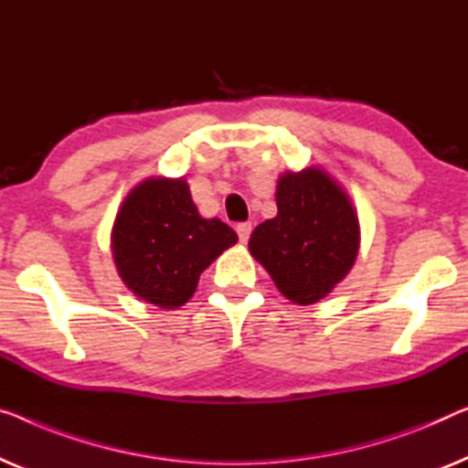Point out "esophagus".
<instances>
[{"instance_id":"esophagus-1","label":"esophagus","mask_w":468,"mask_h":468,"mask_svg":"<svg viewBox=\"0 0 468 468\" xmlns=\"http://www.w3.org/2000/svg\"><path fill=\"white\" fill-rule=\"evenodd\" d=\"M237 235H239V241L246 243L250 239V233H252V222H239V225L235 227Z\"/></svg>"}]
</instances>
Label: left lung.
Segmentation results:
<instances>
[{
    "instance_id": "obj_1",
    "label": "left lung",
    "mask_w": 468,
    "mask_h": 468,
    "mask_svg": "<svg viewBox=\"0 0 468 468\" xmlns=\"http://www.w3.org/2000/svg\"><path fill=\"white\" fill-rule=\"evenodd\" d=\"M275 199L277 216L254 229L250 252L288 301H322L357 256L359 225L351 201L317 167L283 174Z\"/></svg>"
}]
</instances>
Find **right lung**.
Returning a JSON list of instances; mask_svg holds the SVG:
<instances>
[{"label": "right lung", "mask_w": 468, "mask_h": 468, "mask_svg": "<svg viewBox=\"0 0 468 468\" xmlns=\"http://www.w3.org/2000/svg\"><path fill=\"white\" fill-rule=\"evenodd\" d=\"M237 241L218 218H201L183 178H151L125 197L113 227V258L123 283L143 301L176 309L199 275Z\"/></svg>", "instance_id": "right-lung-1"}]
</instances>
